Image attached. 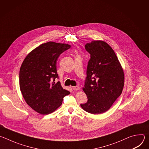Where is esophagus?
<instances>
[{"label":"esophagus","instance_id":"1","mask_svg":"<svg viewBox=\"0 0 149 149\" xmlns=\"http://www.w3.org/2000/svg\"><path fill=\"white\" fill-rule=\"evenodd\" d=\"M72 89L74 91H78V90H80L81 88L79 86H74V87H72Z\"/></svg>","mask_w":149,"mask_h":149}]
</instances>
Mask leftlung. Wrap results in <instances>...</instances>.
Instances as JSON below:
<instances>
[{"instance_id": "obj_1", "label": "left lung", "mask_w": 149, "mask_h": 149, "mask_svg": "<svg viewBox=\"0 0 149 149\" xmlns=\"http://www.w3.org/2000/svg\"><path fill=\"white\" fill-rule=\"evenodd\" d=\"M85 48L91 56L82 88L88 101L81 107L89 113L101 114L108 111L121 95L124 71L114 50L105 42L93 40Z\"/></svg>"}]
</instances>
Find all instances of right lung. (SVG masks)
Masks as SVG:
<instances>
[{
	"label": "right lung",
	"instance_id": "right-lung-1",
	"mask_svg": "<svg viewBox=\"0 0 149 149\" xmlns=\"http://www.w3.org/2000/svg\"><path fill=\"white\" fill-rule=\"evenodd\" d=\"M70 45L48 42L35 48L25 58L19 71V86L28 105L41 114L55 111L70 92L63 89L58 78L56 62Z\"/></svg>",
	"mask_w": 149,
	"mask_h": 149
}]
</instances>
